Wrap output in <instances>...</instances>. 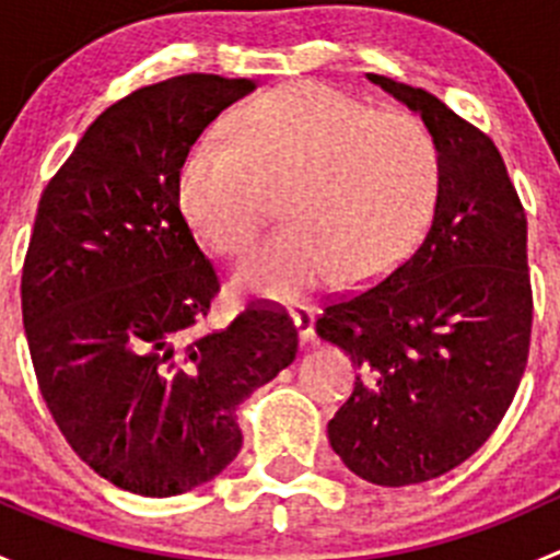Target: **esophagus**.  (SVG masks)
<instances>
[{
    "mask_svg": "<svg viewBox=\"0 0 560 560\" xmlns=\"http://www.w3.org/2000/svg\"><path fill=\"white\" fill-rule=\"evenodd\" d=\"M292 319H295L298 332H301V341H312L314 338V308L312 306H295L292 308Z\"/></svg>",
    "mask_w": 560,
    "mask_h": 560,
    "instance_id": "esophagus-1",
    "label": "esophagus"
}]
</instances>
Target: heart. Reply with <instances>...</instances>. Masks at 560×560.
<instances>
[{"instance_id": "heart-1", "label": "heart", "mask_w": 560, "mask_h": 560, "mask_svg": "<svg viewBox=\"0 0 560 560\" xmlns=\"http://www.w3.org/2000/svg\"><path fill=\"white\" fill-rule=\"evenodd\" d=\"M442 156L404 113H380L325 83L262 94L233 121V143L200 140L178 173L186 219L217 252L257 244L284 200L287 224L241 268L246 290L298 298L327 284H369L398 268L433 222Z\"/></svg>"}]
</instances>
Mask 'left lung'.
<instances>
[{"mask_svg": "<svg viewBox=\"0 0 560 560\" xmlns=\"http://www.w3.org/2000/svg\"><path fill=\"white\" fill-rule=\"evenodd\" d=\"M369 81L420 113L442 156L422 244L387 279L325 303L316 336L352 358L354 393L327 422L349 471L385 488L460 466L521 387L534 295L528 222L493 140L425 89Z\"/></svg>", "mask_w": 560, "mask_h": 560, "instance_id": "obj_1", "label": "left lung"}]
</instances>
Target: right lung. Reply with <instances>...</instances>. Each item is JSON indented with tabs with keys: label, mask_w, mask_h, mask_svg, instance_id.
I'll return each instance as SVG.
<instances>
[{
	"label": "right lung",
	"mask_w": 560,
	"mask_h": 560,
	"mask_svg": "<svg viewBox=\"0 0 560 560\" xmlns=\"http://www.w3.org/2000/svg\"><path fill=\"white\" fill-rule=\"evenodd\" d=\"M254 86L191 72L127 94L39 197L21 273L39 393L75 455L129 493L217 477L244 444L235 409L298 354L281 306L200 330L219 276L178 206L191 143Z\"/></svg>",
	"instance_id": "1"
}]
</instances>
